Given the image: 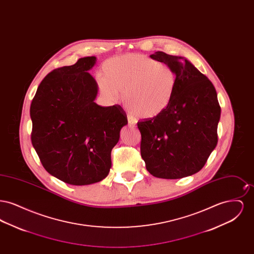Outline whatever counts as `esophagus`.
I'll list each match as a JSON object with an SVG mask.
<instances>
[{
	"label": "esophagus",
	"instance_id": "esophagus-1",
	"mask_svg": "<svg viewBox=\"0 0 254 254\" xmlns=\"http://www.w3.org/2000/svg\"><path fill=\"white\" fill-rule=\"evenodd\" d=\"M127 122H128V126L130 127H135L136 125V121L133 119L130 115H127Z\"/></svg>",
	"mask_w": 254,
	"mask_h": 254
}]
</instances>
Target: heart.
Wrapping results in <instances>:
<instances>
[{
    "label": "heart",
    "mask_w": 254,
    "mask_h": 254,
    "mask_svg": "<svg viewBox=\"0 0 254 254\" xmlns=\"http://www.w3.org/2000/svg\"><path fill=\"white\" fill-rule=\"evenodd\" d=\"M100 79L101 92L117 100L124 91L127 107L140 118H154L169 108L177 75L168 64L142 54H126L108 61Z\"/></svg>",
    "instance_id": "obj_1"
}]
</instances>
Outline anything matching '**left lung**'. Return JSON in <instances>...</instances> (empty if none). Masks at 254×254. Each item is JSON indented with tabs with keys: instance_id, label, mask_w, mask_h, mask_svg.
<instances>
[{
	"instance_id": "8db88e82",
	"label": "left lung",
	"mask_w": 254,
	"mask_h": 254,
	"mask_svg": "<svg viewBox=\"0 0 254 254\" xmlns=\"http://www.w3.org/2000/svg\"><path fill=\"white\" fill-rule=\"evenodd\" d=\"M177 75L174 97L162 114L138 122L141 155L157 178L180 179L200 171L217 145L221 116L217 93L207 77L181 56L150 55Z\"/></svg>"
}]
</instances>
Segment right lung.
I'll return each mask as SVG.
<instances>
[{"label": "right lung", "mask_w": 254, "mask_h": 254, "mask_svg": "<svg viewBox=\"0 0 254 254\" xmlns=\"http://www.w3.org/2000/svg\"><path fill=\"white\" fill-rule=\"evenodd\" d=\"M96 57L49 73L30 106L31 142L46 170L61 181L85 186L102 181L111 168V150L127 124L120 106L101 107Z\"/></svg>", "instance_id": "add662e5"}]
</instances>
